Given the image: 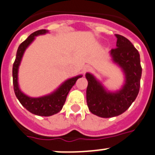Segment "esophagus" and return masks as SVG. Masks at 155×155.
<instances>
[{
	"mask_svg": "<svg viewBox=\"0 0 155 155\" xmlns=\"http://www.w3.org/2000/svg\"><path fill=\"white\" fill-rule=\"evenodd\" d=\"M91 70V68L90 66H88V65L85 66L84 68V73H86V72H87V71H90Z\"/></svg>",
	"mask_w": 155,
	"mask_h": 155,
	"instance_id": "34e87169",
	"label": "esophagus"
}]
</instances>
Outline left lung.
I'll return each mask as SVG.
<instances>
[{
  "instance_id": "8db88e82",
  "label": "left lung",
  "mask_w": 155,
  "mask_h": 155,
  "mask_svg": "<svg viewBox=\"0 0 155 155\" xmlns=\"http://www.w3.org/2000/svg\"><path fill=\"white\" fill-rule=\"evenodd\" d=\"M116 48L110 54L120 66L126 76V83L120 91L109 92L94 76L86 74L88 84L86 91L87 107L91 113L102 118H110L124 113L136 99L140 86L142 68L138 50L130 41L116 34Z\"/></svg>"
}]
</instances>
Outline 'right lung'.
<instances>
[{
	"label": "right lung",
	"mask_w": 155,
	"mask_h": 155,
	"mask_svg": "<svg viewBox=\"0 0 155 155\" xmlns=\"http://www.w3.org/2000/svg\"><path fill=\"white\" fill-rule=\"evenodd\" d=\"M47 31V30L46 29L38 30L33 33H31L24 42H21L18 49L15 61L14 62L13 69H12L14 91L20 103L27 110L29 111L30 113L42 116H50L59 113L62 109L65 103L67 96L70 90L71 89V87L74 85L77 80L82 77L81 75H79V76L66 81L55 92H53L50 95H46L41 98H30V97L26 96L20 91L18 84V69L21 62L23 53L28 45L35 39V36L45 34Z\"/></svg>",
	"instance_id": "right-lung-1"
}]
</instances>
